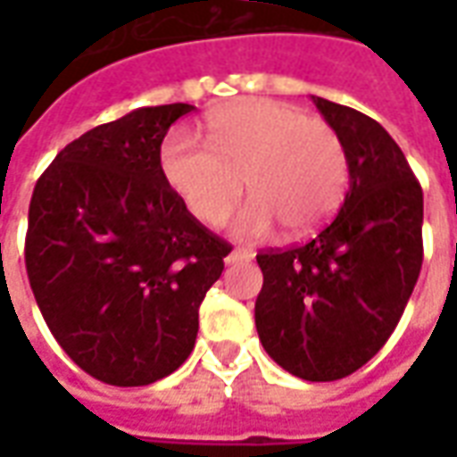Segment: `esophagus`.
<instances>
[{"label": "esophagus", "instance_id": "34e87169", "mask_svg": "<svg viewBox=\"0 0 457 457\" xmlns=\"http://www.w3.org/2000/svg\"><path fill=\"white\" fill-rule=\"evenodd\" d=\"M252 257V254H249L247 249H232V252H229L228 254V259H225V262H228V264H235V262H242V259H249Z\"/></svg>", "mask_w": 457, "mask_h": 457}]
</instances>
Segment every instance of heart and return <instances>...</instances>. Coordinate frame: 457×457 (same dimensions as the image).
I'll list each match as a JSON object with an SVG mask.
<instances>
[{
	"label": "heart",
	"mask_w": 457,
	"mask_h": 457,
	"mask_svg": "<svg viewBox=\"0 0 457 457\" xmlns=\"http://www.w3.org/2000/svg\"><path fill=\"white\" fill-rule=\"evenodd\" d=\"M161 176L188 212L215 228L245 193L237 232L267 235L274 220L288 237H306L336 215L347 188V154L337 131L301 107L267 97L237 100L205 117V144L170 131Z\"/></svg>",
	"instance_id": "b5f03b06"
}]
</instances>
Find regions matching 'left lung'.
I'll return each instance as SVG.
<instances>
[{
    "label": "left lung",
    "mask_w": 457,
    "mask_h": 457,
    "mask_svg": "<svg viewBox=\"0 0 457 457\" xmlns=\"http://www.w3.org/2000/svg\"><path fill=\"white\" fill-rule=\"evenodd\" d=\"M313 103L343 139L350 190L306 245L259 252L254 320L287 372L336 382L382 350L411 298L423 262V190L379 121L323 97Z\"/></svg>",
    "instance_id": "obj_1"
}]
</instances>
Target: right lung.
Masks as SVG:
<instances>
[{
    "label": "right lung",
    "mask_w": 457,
    "mask_h": 457,
    "mask_svg": "<svg viewBox=\"0 0 457 457\" xmlns=\"http://www.w3.org/2000/svg\"><path fill=\"white\" fill-rule=\"evenodd\" d=\"M186 103L139 107L71 141L36 180L26 274L46 326L112 386L176 372L232 247L161 176V141Z\"/></svg>",
    "instance_id": "right-lung-1"
}]
</instances>
